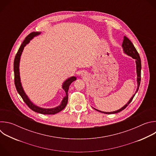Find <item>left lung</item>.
Wrapping results in <instances>:
<instances>
[{
    "instance_id": "8db88e82",
    "label": "left lung",
    "mask_w": 156,
    "mask_h": 156,
    "mask_svg": "<svg viewBox=\"0 0 156 156\" xmlns=\"http://www.w3.org/2000/svg\"><path fill=\"white\" fill-rule=\"evenodd\" d=\"M122 47L124 51V52L125 54H126L127 55L131 56V57H133V58H135L136 60V72H137V82H138V88L136 90V93H137V91H138V89L140 87V82H141V58L140 57V55L138 52V51H136V48H135L134 45H133V43L131 42V41L126 36H124V39L123 41V43H122ZM135 93V94H136ZM135 94L132 96V98L130 99V100L128 101V102L122 108H120L118 110L114 111V112H102V111L98 110L96 108H94L95 110H96L97 111H99L100 112L102 113H104L106 114H116V113H119L120 112H121L122 110H124L128 105L131 102V101L133 100V98L135 97Z\"/></svg>"
}]
</instances>
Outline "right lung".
Here are the masks:
<instances>
[{"instance_id": "obj_1", "label": "right lung", "mask_w": 156, "mask_h": 156, "mask_svg": "<svg viewBox=\"0 0 156 156\" xmlns=\"http://www.w3.org/2000/svg\"><path fill=\"white\" fill-rule=\"evenodd\" d=\"M39 32H33L28 34L23 42H22L21 45L20 46L16 55L14 59V63H13V70H14V81H15V85L16 87V90L18 93V94L21 96V98L23 99V101L27 104V105L33 111L42 114H46V115H53L59 112H60L61 110H62L65 106L67 104L68 102V91L69 89V86L71 84V83L74 81L75 80H76V77L72 76L69 78L68 80H66L63 84L62 87L63 90L65 91L66 96L64 97L63 99L61 104L55 108H41L39 107H37L36 105H34L28 99V96L26 95L25 93L23 87L21 86V82H20V72H19V63H20V56L21 55L22 52H23V50L24 49V47L27 45V44L30 42V41L35 36H37L39 34Z\"/></svg>"}]
</instances>
